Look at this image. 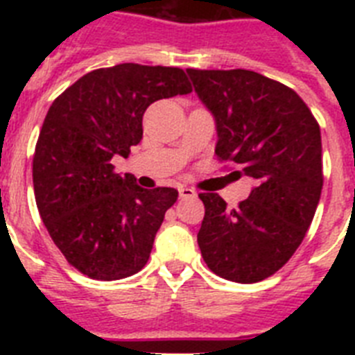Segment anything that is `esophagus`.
<instances>
[{
	"label": "esophagus",
	"instance_id": "1",
	"mask_svg": "<svg viewBox=\"0 0 355 355\" xmlns=\"http://www.w3.org/2000/svg\"><path fill=\"white\" fill-rule=\"evenodd\" d=\"M178 192H180V197L181 199H190V197H196V190H192V188L188 187H180L178 188Z\"/></svg>",
	"mask_w": 355,
	"mask_h": 355
}]
</instances>
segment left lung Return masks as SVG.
I'll return each mask as SVG.
<instances>
[{"label":"left lung","instance_id":"left-lung-1","mask_svg":"<svg viewBox=\"0 0 355 355\" xmlns=\"http://www.w3.org/2000/svg\"><path fill=\"white\" fill-rule=\"evenodd\" d=\"M187 72L215 119V155L256 181L233 209L218 193H200V254L216 275L258 283L293 256L315 216L324 187L318 122L297 92L258 72Z\"/></svg>","mask_w":355,"mask_h":355}]
</instances>
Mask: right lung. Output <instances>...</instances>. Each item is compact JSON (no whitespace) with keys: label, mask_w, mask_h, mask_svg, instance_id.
<instances>
[{"label":"right lung","mask_w":355,"mask_h":355,"mask_svg":"<svg viewBox=\"0 0 355 355\" xmlns=\"http://www.w3.org/2000/svg\"><path fill=\"white\" fill-rule=\"evenodd\" d=\"M192 92L183 69L119 64L85 74L53 101L33 155V190L55 245L97 281L130 277L146 266L178 190L140 188L117 174L142 140L150 103Z\"/></svg>","instance_id":"obj_1"}]
</instances>
